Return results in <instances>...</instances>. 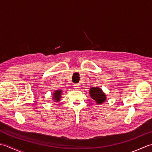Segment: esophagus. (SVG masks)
Here are the masks:
<instances>
[{
  "instance_id": "esophagus-1",
  "label": "esophagus",
  "mask_w": 152,
  "mask_h": 152,
  "mask_svg": "<svg viewBox=\"0 0 152 152\" xmlns=\"http://www.w3.org/2000/svg\"><path fill=\"white\" fill-rule=\"evenodd\" d=\"M74 89H80V85L79 84H75V85H74Z\"/></svg>"
}]
</instances>
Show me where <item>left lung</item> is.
I'll list each match as a JSON object with an SVG mask.
<instances>
[{
	"label": "left lung",
	"mask_w": 152,
	"mask_h": 152,
	"mask_svg": "<svg viewBox=\"0 0 152 152\" xmlns=\"http://www.w3.org/2000/svg\"><path fill=\"white\" fill-rule=\"evenodd\" d=\"M89 95L96 104H100L104 102L106 100V95L99 87H93L89 89Z\"/></svg>",
	"instance_id": "left-lung-1"
}]
</instances>
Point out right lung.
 I'll use <instances>...</instances> for the list:
<instances>
[{"mask_svg": "<svg viewBox=\"0 0 152 152\" xmlns=\"http://www.w3.org/2000/svg\"><path fill=\"white\" fill-rule=\"evenodd\" d=\"M61 95H62V90L61 89H57L53 93V97L52 100H53L54 102H57L60 101L61 98Z\"/></svg>", "mask_w": 152, "mask_h": 152, "instance_id": "1", "label": "right lung"}]
</instances>
